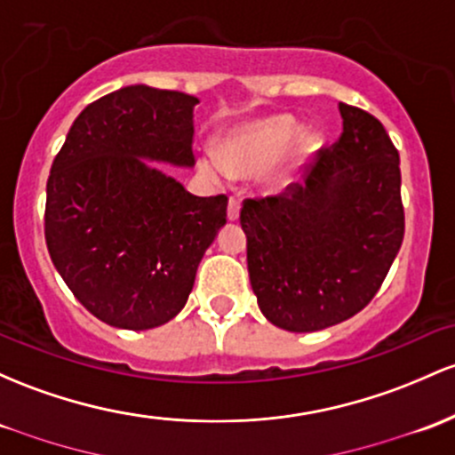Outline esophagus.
I'll return each mask as SVG.
<instances>
[{
	"mask_svg": "<svg viewBox=\"0 0 455 455\" xmlns=\"http://www.w3.org/2000/svg\"><path fill=\"white\" fill-rule=\"evenodd\" d=\"M227 216H228V220H237V218H239V201H237L235 196H233L231 201H228Z\"/></svg>",
	"mask_w": 455,
	"mask_h": 455,
	"instance_id": "34e87169",
	"label": "esophagus"
}]
</instances>
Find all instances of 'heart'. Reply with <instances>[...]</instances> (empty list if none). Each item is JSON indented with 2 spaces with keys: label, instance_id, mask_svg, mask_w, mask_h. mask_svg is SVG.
Here are the masks:
<instances>
[{
  "label": "heart",
  "instance_id": "b5f03b06",
  "mask_svg": "<svg viewBox=\"0 0 455 455\" xmlns=\"http://www.w3.org/2000/svg\"><path fill=\"white\" fill-rule=\"evenodd\" d=\"M293 142V157L287 166L278 168L267 177V188L283 192L296 179L298 164L315 148L317 136L313 132H300V124L289 114H272L259 121L239 124L224 133V153L204 151L201 157L203 171L212 179L233 177L235 174H252L276 162Z\"/></svg>",
  "mask_w": 455,
  "mask_h": 455
}]
</instances>
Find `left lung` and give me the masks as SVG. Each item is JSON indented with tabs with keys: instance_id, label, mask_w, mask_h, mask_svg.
I'll use <instances>...</instances> for the list:
<instances>
[{
	"instance_id": "obj_1",
	"label": "left lung",
	"mask_w": 455,
	"mask_h": 455,
	"mask_svg": "<svg viewBox=\"0 0 455 455\" xmlns=\"http://www.w3.org/2000/svg\"><path fill=\"white\" fill-rule=\"evenodd\" d=\"M343 133L304 186L246 198L239 222L259 308L274 326L315 332L371 302L403 239L399 153L361 108L339 103Z\"/></svg>"
}]
</instances>
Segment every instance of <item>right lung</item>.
<instances>
[{"label":"right lung","instance_id":"obj_1","mask_svg":"<svg viewBox=\"0 0 455 455\" xmlns=\"http://www.w3.org/2000/svg\"><path fill=\"white\" fill-rule=\"evenodd\" d=\"M196 97L127 86L82 109L52 164L44 239L73 296L124 331L186 307L198 263L227 224L224 194L194 196L142 159L194 166Z\"/></svg>","mask_w":455,"mask_h":455}]
</instances>
